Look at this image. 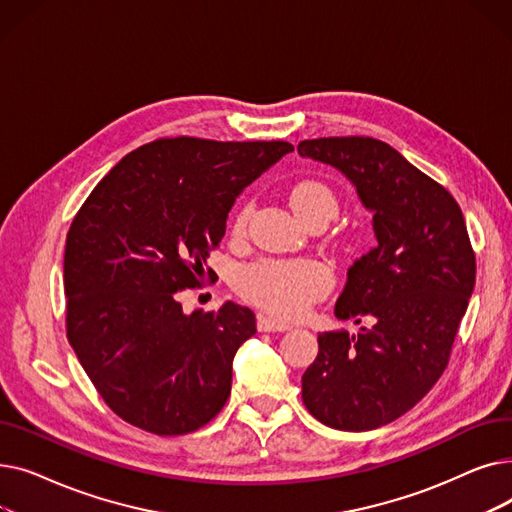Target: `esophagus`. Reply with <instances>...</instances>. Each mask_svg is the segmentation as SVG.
Segmentation results:
<instances>
[{
    "label": "esophagus",
    "mask_w": 512,
    "mask_h": 512,
    "mask_svg": "<svg viewBox=\"0 0 512 512\" xmlns=\"http://www.w3.org/2000/svg\"><path fill=\"white\" fill-rule=\"evenodd\" d=\"M292 326L284 324V321H278L274 317H267V315H259L257 317V330L259 332H286Z\"/></svg>",
    "instance_id": "obj_1"
}]
</instances>
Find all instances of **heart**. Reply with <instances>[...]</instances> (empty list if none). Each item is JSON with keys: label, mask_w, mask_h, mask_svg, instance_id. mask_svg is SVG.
<instances>
[{"label": "heart", "mask_w": 512, "mask_h": 512, "mask_svg": "<svg viewBox=\"0 0 512 512\" xmlns=\"http://www.w3.org/2000/svg\"><path fill=\"white\" fill-rule=\"evenodd\" d=\"M290 207L307 224L311 220L330 222L338 213V199L321 180H299L288 193ZM251 205H245L234 220V234L247 228ZM332 274L315 259H261L238 274L236 288L253 305L278 317H299L311 303L326 297L332 288Z\"/></svg>", "instance_id": "1"}]
</instances>
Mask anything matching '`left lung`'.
<instances>
[{
	"mask_svg": "<svg viewBox=\"0 0 512 512\" xmlns=\"http://www.w3.org/2000/svg\"><path fill=\"white\" fill-rule=\"evenodd\" d=\"M297 149L342 172L373 213L378 247L348 267L334 309L371 326L319 334L303 373L317 421L367 432L405 415L440 380L475 286V253L459 203L388 143L328 137Z\"/></svg>",
	"mask_w": 512,
	"mask_h": 512,
	"instance_id": "left-lung-1",
	"label": "left lung"
}]
</instances>
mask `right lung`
I'll list each match as a JSON object with an SVG mask.
<instances>
[{"label": "right lung", "instance_id": "obj_1", "mask_svg": "<svg viewBox=\"0 0 512 512\" xmlns=\"http://www.w3.org/2000/svg\"><path fill=\"white\" fill-rule=\"evenodd\" d=\"M294 147L284 141L157 139L122 157L66 236V334L118 417L182 436L222 411L232 359L257 332L226 301L186 315L184 288L205 278L236 197Z\"/></svg>", "mask_w": 512, "mask_h": 512}]
</instances>
